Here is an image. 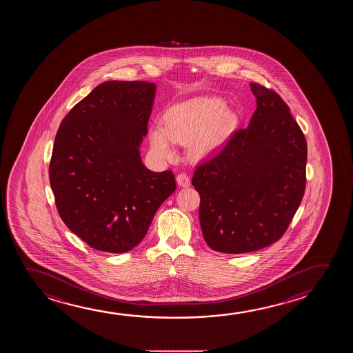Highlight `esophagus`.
<instances>
[{
	"label": "esophagus",
	"instance_id": "34e87169",
	"mask_svg": "<svg viewBox=\"0 0 353 353\" xmlns=\"http://www.w3.org/2000/svg\"><path fill=\"white\" fill-rule=\"evenodd\" d=\"M176 181H177V184H179V187L187 188V187H190V177L185 174H179V176L176 177Z\"/></svg>",
	"mask_w": 353,
	"mask_h": 353
}]
</instances>
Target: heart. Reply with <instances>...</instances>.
I'll list each match as a JSON object with an SVG mask.
<instances>
[{"label": "heart", "mask_w": 353, "mask_h": 353, "mask_svg": "<svg viewBox=\"0 0 353 353\" xmlns=\"http://www.w3.org/2000/svg\"><path fill=\"white\" fill-rule=\"evenodd\" d=\"M234 123V114L219 98H193L170 108L165 128H150L149 141L159 158H172L174 143L190 144V159L201 161L220 149Z\"/></svg>", "instance_id": "b5f03b06"}]
</instances>
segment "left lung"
I'll list each match as a JSON object with an SVG mask.
<instances>
[{
  "mask_svg": "<svg viewBox=\"0 0 353 353\" xmlns=\"http://www.w3.org/2000/svg\"><path fill=\"white\" fill-rule=\"evenodd\" d=\"M250 86L257 105L250 123L199 165L192 179L205 241L225 254L260 250L279 241L306 187L301 128L278 93Z\"/></svg>",
  "mask_w": 353,
  "mask_h": 353,
  "instance_id": "obj_1",
  "label": "left lung"
}]
</instances>
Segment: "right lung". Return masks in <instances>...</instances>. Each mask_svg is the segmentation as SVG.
Returning a JSON list of instances; mask_svg holds the SVG:
<instances>
[{
  "mask_svg": "<svg viewBox=\"0 0 353 353\" xmlns=\"http://www.w3.org/2000/svg\"><path fill=\"white\" fill-rule=\"evenodd\" d=\"M155 91L153 82H103L68 112L57 132L50 163L57 209L96 250H132L176 190L174 174L150 171L139 153Z\"/></svg>",
  "mask_w": 353,
  "mask_h": 353,
  "instance_id": "right-lung-1",
  "label": "right lung"
}]
</instances>
